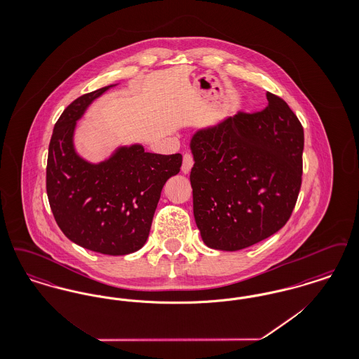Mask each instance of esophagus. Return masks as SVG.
I'll use <instances>...</instances> for the list:
<instances>
[{"instance_id": "34e87169", "label": "esophagus", "mask_w": 359, "mask_h": 359, "mask_svg": "<svg viewBox=\"0 0 359 359\" xmlns=\"http://www.w3.org/2000/svg\"><path fill=\"white\" fill-rule=\"evenodd\" d=\"M192 165H194V156H192V154H189V152H186L184 156H183V164H182V171H183V173H188V172L191 171Z\"/></svg>"}]
</instances>
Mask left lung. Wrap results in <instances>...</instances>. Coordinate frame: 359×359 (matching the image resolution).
<instances>
[{
  "instance_id": "1",
  "label": "left lung",
  "mask_w": 359,
  "mask_h": 359,
  "mask_svg": "<svg viewBox=\"0 0 359 359\" xmlns=\"http://www.w3.org/2000/svg\"><path fill=\"white\" fill-rule=\"evenodd\" d=\"M239 111L191 138L194 217L211 249L236 252L273 236L294 208L303 175L304 130L283 98Z\"/></svg>"
}]
</instances>
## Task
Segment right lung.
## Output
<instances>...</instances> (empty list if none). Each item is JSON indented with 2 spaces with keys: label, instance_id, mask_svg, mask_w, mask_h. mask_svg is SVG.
<instances>
[{
  "label": "right lung",
  "instance_id": "add662e5",
  "mask_svg": "<svg viewBox=\"0 0 359 359\" xmlns=\"http://www.w3.org/2000/svg\"><path fill=\"white\" fill-rule=\"evenodd\" d=\"M91 91L65 109L52 133L47 195L55 221L74 243L109 256L135 253L147 242L165 182L180 171L182 154L121 147L100 164L74 148L76 121L110 87Z\"/></svg>",
  "mask_w": 359,
  "mask_h": 359
}]
</instances>
